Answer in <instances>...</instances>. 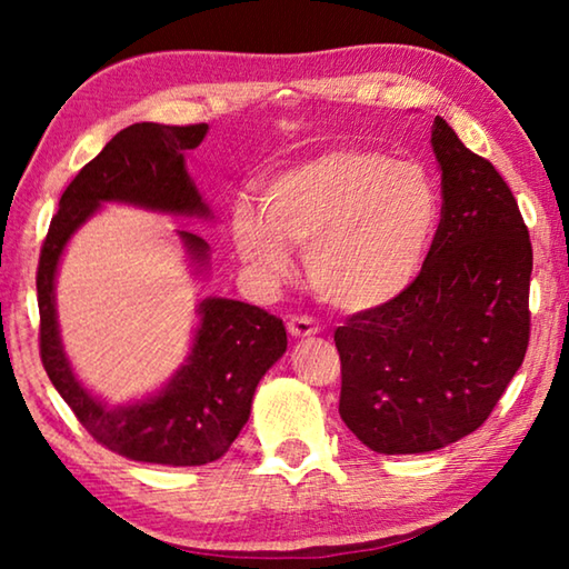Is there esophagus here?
<instances>
[{
    "mask_svg": "<svg viewBox=\"0 0 569 569\" xmlns=\"http://www.w3.org/2000/svg\"><path fill=\"white\" fill-rule=\"evenodd\" d=\"M286 329L288 333L293 336V339H308V336H316L321 331V326L311 316H291V319L286 321Z\"/></svg>",
    "mask_w": 569,
    "mask_h": 569,
    "instance_id": "1",
    "label": "esophagus"
}]
</instances>
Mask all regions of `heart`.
Returning a JSON list of instances; mask_svg holds the SVG:
<instances>
[{"mask_svg":"<svg viewBox=\"0 0 569 569\" xmlns=\"http://www.w3.org/2000/svg\"><path fill=\"white\" fill-rule=\"evenodd\" d=\"M439 226V190L419 162L369 148H331L268 178L258 213H230L236 256L261 281L288 276L303 248L316 296L341 311L389 303L417 281Z\"/></svg>","mask_w":569,"mask_h":569,"instance_id":"heart-1","label":"heart"}]
</instances>
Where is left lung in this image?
Segmentation results:
<instances>
[{
    "mask_svg": "<svg viewBox=\"0 0 569 569\" xmlns=\"http://www.w3.org/2000/svg\"><path fill=\"white\" fill-rule=\"evenodd\" d=\"M431 148L441 220L421 273L333 333L339 413L379 455H423L477 431L529 343L532 243L512 190L445 118Z\"/></svg>",
    "mask_w": 569,
    "mask_h": 569,
    "instance_id": "obj_1",
    "label": "left lung"
}]
</instances>
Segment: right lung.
<instances>
[{
	"label": "right lung",
	"instance_id": "obj_1",
	"mask_svg": "<svg viewBox=\"0 0 569 569\" xmlns=\"http://www.w3.org/2000/svg\"><path fill=\"white\" fill-rule=\"evenodd\" d=\"M208 124L134 122L90 160L60 198L47 230L37 303L44 371L67 407L98 445L134 461L200 467L220 459L250 417L258 381L286 353V326L263 308L233 298H206L186 363L148 399L108 407L77 381L64 356L54 308V276L74 230L102 203H130L158 213L213 218L186 170V152L198 148ZM196 273L208 263V243L178 230Z\"/></svg>",
	"mask_w": 569,
	"mask_h": 569
}]
</instances>
